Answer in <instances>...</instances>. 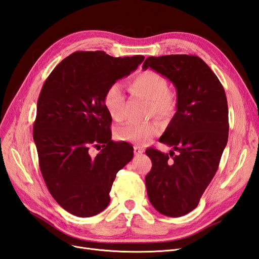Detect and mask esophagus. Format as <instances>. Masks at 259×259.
Here are the masks:
<instances>
[{
  "mask_svg": "<svg viewBox=\"0 0 259 259\" xmlns=\"http://www.w3.org/2000/svg\"><path fill=\"white\" fill-rule=\"evenodd\" d=\"M144 152V149L143 148H141V147H138V145H136L135 147V154L136 155H140V154H142Z\"/></svg>",
  "mask_w": 259,
  "mask_h": 259,
  "instance_id": "esophagus-1",
  "label": "esophagus"
}]
</instances>
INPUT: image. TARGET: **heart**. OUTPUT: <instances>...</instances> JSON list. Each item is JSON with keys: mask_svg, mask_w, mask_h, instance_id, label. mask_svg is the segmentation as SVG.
I'll list each match as a JSON object with an SVG mask.
<instances>
[{"mask_svg": "<svg viewBox=\"0 0 259 259\" xmlns=\"http://www.w3.org/2000/svg\"><path fill=\"white\" fill-rule=\"evenodd\" d=\"M129 90L132 94L149 99V114L151 115L166 118L175 111V96L167 90L166 78L160 73L152 70L140 73L129 82ZM104 105L114 120H123L125 96L120 85L114 83L109 86L105 93ZM160 131L161 127L156 121L129 122L116 129V137L122 141L143 144L157 136Z\"/></svg>", "mask_w": 259, "mask_h": 259, "instance_id": "heart-1", "label": "heart"}]
</instances>
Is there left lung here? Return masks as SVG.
Segmentation results:
<instances>
[{"label": "left lung", "mask_w": 259, "mask_h": 259, "mask_svg": "<svg viewBox=\"0 0 259 259\" xmlns=\"http://www.w3.org/2000/svg\"><path fill=\"white\" fill-rule=\"evenodd\" d=\"M148 68L174 84L177 110L160 138L173 150L145 151L152 161L145 185L152 205L177 218L197 207L217 173L229 138L228 101L217 75L197 56L149 57L142 66Z\"/></svg>", "instance_id": "obj_1"}]
</instances>
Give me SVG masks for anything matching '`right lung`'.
Here are the masks:
<instances>
[{"label": "right lung", "mask_w": 259, "mask_h": 259, "mask_svg": "<svg viewBox=\"0 0 259 259\" xmlns=\"http://www.w3.org/2000/svg\"><path fill=\"white\" fill-rule=\"evenodd\" d=\"M143 60V56L114 58L104 51H76L46 79L32 135L46 186L72 214L89 218L106 209L116 174L134 157L129 143L111 140L104 96ZM92 147L101 152L92 156Z\"/></svg>", "instance_id": "obj_1"}]
</instances>
